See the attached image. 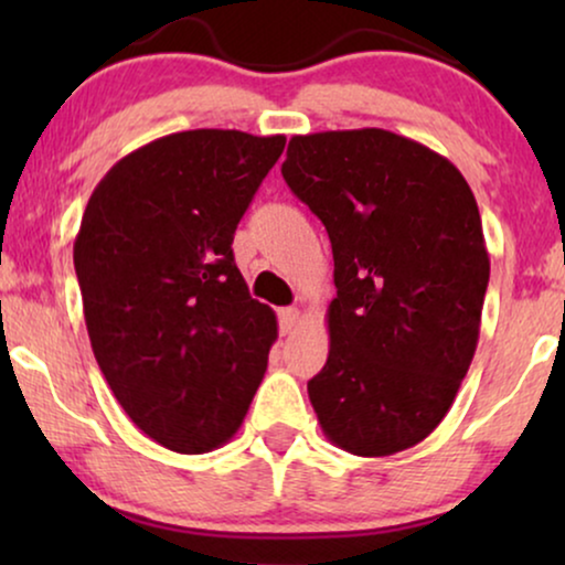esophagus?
Instances as JSON below:
<instances>
[{
	"mask_svg": "<svg viewBox=\"0 0 565 565\" xmlns=\"http://www.w3.org/2000/svg\"><path fill=\"white\" fill-rule=\"evenodd\" d=\"M277 319H280V331H282V334H290L292 327H296L298 319H300V311H298V308H280Z\"/></svg>",
	"mask_w": 565,
	"mask_h": 565,
	"instance_id": "obj_1",
	"label": "esophagus"
}]
</instances>
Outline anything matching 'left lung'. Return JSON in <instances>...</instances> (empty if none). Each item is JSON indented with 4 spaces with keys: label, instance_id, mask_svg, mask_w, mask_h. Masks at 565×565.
Segmentation results:
<instances>
[{
    "label": "left lung",
    "instance_id": "left-lung-1",
    "mask_svg": "<svg viewBox=\"0 0 565 565\" xmlns=\"http://www.w3.org/2000/svg\"><path fill=\"white\" fill-rule=\"evenodd\" d=\"M288 188L327 226L337 298L308 398L331 445L385 458L450 412L489 285L481 215L450 159L383 128L292 136Z\"/></svg>",
    "mask_w": 565,
    "mask_h": 565
}]
</instances>
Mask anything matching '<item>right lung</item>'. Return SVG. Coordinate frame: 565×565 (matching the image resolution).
Here are the masks:
<instances>
[{"instance_id": "obj_1", "label": "right lung", "mask_w": 565, "mask_h": 565, "mask_svg": "<svg viewBox=\"0 0 565 565\" xmlns=\"http://www.w3.org/2000/svg\"><path fill=\"white\" fill-rule=\"evenodd\" d=\"M285 136L182 130L122 157L74 242L92 352L130 422L200 455L242 427L277 339L249 296L234 231Z\"/></svg>"}]
</instances>
